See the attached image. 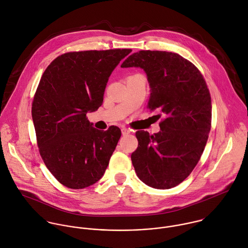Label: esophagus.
<instances>
[{"label":"esophagus","mask_w":248,"mask_h":248,"mask_svg":"<svg viewBox=\"0 0 248 248\" xmlns=\"http://www.w3.org/2000/svg\"><path fill=\"white\" fill-rule=\"evenodd\" d=\"M122 133H123V135H127V134L130 133V130L126 127H123L122 128Z\"/></svg>","instance_id":"obj_1"}]
</instances>
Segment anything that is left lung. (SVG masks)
Masks as SVG:
<instances>
[{
	"label": "left lung",
	"instance_id": "8db88e82",
	"mask_svg": "<svg viewBox=\"0 0 248 248\" xmlns=\"http://www.w3.org/2000/svg\"><path fill=\"white\" fill-rule=\"evenodd\" d=\"M122 67H141L151 87L148 108L163 116L160 131L150 135L138 130V147L131 161L147 186L169 189L193 171L206 147L212 127V99L200 70L181 55L141 50Z\"/></svg>",
	"mask_w": 248,
	"mask_h": 248
}]
</instances>
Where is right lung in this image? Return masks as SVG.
<instances>
[{"label": "right lung", "mask_w": 248, "mask_h": 248, "mask_svg": "<svg viewBox=\"0 0 248 248\" xmlns=\"http://www.w3.org/2000/svg\"><path fill=\"white\" fill-rule=\"evenodd\" d=\"M131 49L67 52L43 72L31 104L40 156L56 180L72 189L101 179L121 138L112 125L98 130L87 112L102 105L108 78Z\"/></svg>", "instance_id": "add662e5"}]
</instances>
